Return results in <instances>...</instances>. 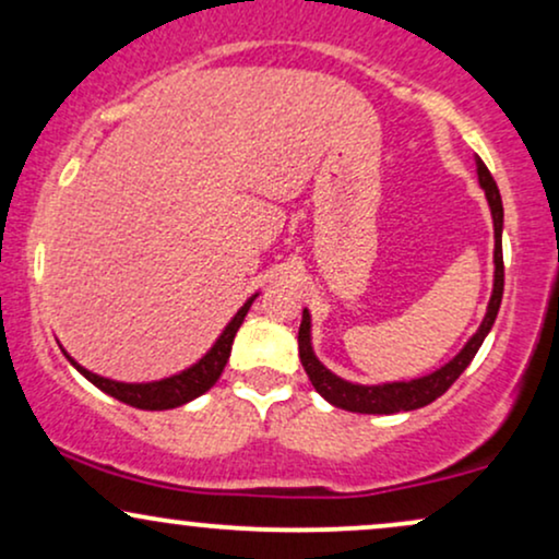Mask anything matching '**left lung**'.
Returning <instances> with one entry per match:
<instances>
[{
	"instance_id": "1",
	"label": "left lung",
	"mask_w": 559,
	"mask_h": 559,
	"mask_svg": "<svg viewBox=\"0 0 559 559\" xmlns=\"http://www.w3.org/2000/svg\"><path fill=\"white\" fill-rule=\"evenodd\" d=\"M476 173L478 183L484 189L486 202H489L491 221H493V288L489 307H486V316L480 320L478 331L467 338L463 349L452 357V360L436 368L433 373L409 378V381H386V383H355L346 381V378L336 376L333 370L325 368L318 360L316 349H312V318L310 310H301V325H299V360L305 365L307 376H310L312 386L325 402H331L333 407L349 409V413H362V415H394V413H409V409H418L439 400L444 391L463 376V370L471 365L476 352L484 344V338L489 336L493 320H497L499 305H502V292H504V262H502V228H504V210H502V197H499L497 181L491 178V173L486 170V165L476 157Z\"/></svg>"
}]
</instances>
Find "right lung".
Listing matches in <instances>:
<instances>
[{
  "label": "right lung",
  "instance_id": "add662e5",
  "mask_svg": "<svg viewBox=\"0 0 559 559\" xmlns=\"http://www.w3.org/2000/svg\"><path fill=\"white\" fill-rule=\"evenodd\" d=\"M258 297H260V294H252V297L243 301L239 310H236V316L228 320V325L223 329L221 336L215 338V344L210 346V349L204 352V355L199 357L194 365H189V368L181 370V373H176V376L159 378V381H144V383L112 381V378L92 373V370L75 362L66 349H62V352H66L70 365H73V368L79 370V373L86 378V381H92L96 389H102L105 394L115 396V400L131 404V407H139V409L181 407V404L197 400V396H202L204 391H210L215 386L217 378H221L223 368H226V362L230 357V346H234L236 331L241 329L243 318H247V312H249V307H252V301Z\"/></svg>",
  "mask_w": 559,
  "mask_h": 559
}]
</instances>
